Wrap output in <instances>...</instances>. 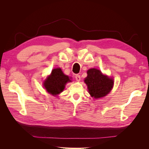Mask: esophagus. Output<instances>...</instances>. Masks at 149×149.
Wrapping results in <instances>:
<instances>
[{"mask_svg":"<svg viewBox=\"0 0 149 149\" xmlns=\"http://www.w3.org/2000/svg\"><path fill=\"white\" fill-rule=\"evenodd\" d=\"M75 79H76V81H79L80 79H81V76H80V75H79V74L76 75V76H75Z\"/></svg>","mask_w":149,"mask_h":149,"instance_id":"obj_1","label":"esophagus"}]
</instances>
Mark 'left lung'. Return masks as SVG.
<instances>
[{"label": "left lung", "mask_w": 149, "mask_h": 149, "mask_svg": "<svg viewBox=\"0 0 149 149\" xmlns=\"http://www.w3.org/2000/svg\"><path fill=\"white\" fill-rule=\"evenodd\" d=\"M88 76L84 80L88 86V92L91 97L99 99L109 94L114 85V79L103 74L96 68L88 70Z\"/></svg>", "instance_id": "1"}]
</instances>
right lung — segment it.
<instances>
[{
    "label": "right lung",
    "instance_id": "add662e5",
    "mask_svg": "<svg viewBox=\"0 0 149 149\" xmlns=\"http://www.w3.org/2000/svg\"><path fill=\"white\" fill-rule=\"evenodd\" d=\"M68 76L65 75L60 68L53 69L51 74L44 81L43 86L47 91L53 96H56L61 93L65 88L67 83L71 82Z\"/></svg>",
    "mask_w": 149,
    "mask_h": 149
}]
</instances>
